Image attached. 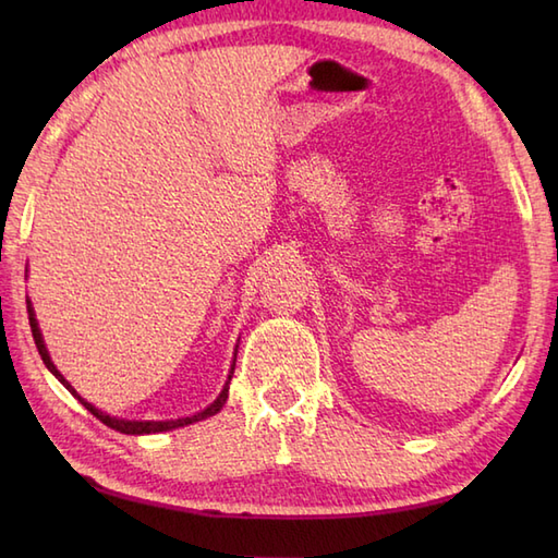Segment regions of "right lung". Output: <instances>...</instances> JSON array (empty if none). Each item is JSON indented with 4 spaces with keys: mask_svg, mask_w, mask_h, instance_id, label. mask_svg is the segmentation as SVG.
Listing matches in <instances>:
<instances>
[{
    "mask_svg": "<svg viewBox=\"0 0 558 558\" xmlns=\"http://www.w3.org/2000/svg\"><path fill=\"white\" fill-rule=\"evenodd\" d=\"M28 322H31V330H33V340H35V348H38V352H40V357H43V362H45V366L47 369H50L59 381H62L64 386H66V390L74 398H78V402L83 408H86L90 414H96V417L102 422V424H108L110 429H114V432H120V434H134V436H138V434H158V432H170V429H180V426H186V424H194V422H201V420H206V417H213V414H218L220 410H222V405H225V400H228V390H230V381H232V374H234V362H236V352H234V362H232V369H230V376H228V384L222 386V390H220V396L210 402V405L206 408V410H201V412H196V414H192V417H182V420H165V422H138V420H120V417H110L108 412H102V410H98L96 405H90L88 400H83L74 388H71V384L66 381V378L57 372V366L52 364V360H50V352H47V348H45V340H43V333H40V328H38V318H35V312H33V304L28 302Z\"/></svg>",
    "mask_w": 558,
    "mask_h": 558,
    "instance_id": "add662e5",
    "label": "right lung"
}]
</instances>
